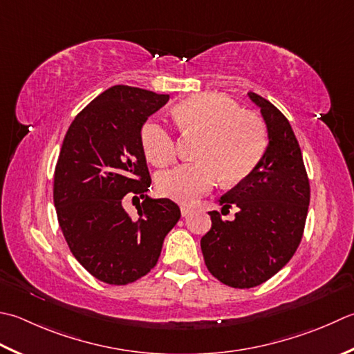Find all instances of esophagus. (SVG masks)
<instances>
[{"label": "esophagus", "instance_id": "obj_1", "mask_svg": "<svg viewBox=\"0 0 354 354\" xmlns=\"http://www.w3.org/2000/svg\"><path fill=\"white\" fill-rule=\"evenodd\" d=\"M192 210H193V209H192L190 205H185V204L181 205V214H183V216H187V214H189Z\"/></svg>", "mask_w": 354, "mask_h": 354}]
</instances>
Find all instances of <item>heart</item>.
<instances>
[{
    "label": "heart",
    "instance_id": "b5f03b06",
    "mask_svg": "<svg viewBox=\"0 0 354 354\" xmlns=\"http://www.w3.org/2000/svg\"><path fill=\"white\" fill-rule=\"evenodd\" d=\"M176 126L184 133H195L201 141L198 161L181 164L158 176V189L179 203H193L216 184H236L258 167L268 147L264 121L242 112L236 102L223 96H199L179 102L173 110ZM145 158L165 167L176 155L175 138L161 122L150 120L141 129Z\"/></svg>",
    "mask_w": 354,
    "mask_h": 354
}]
</instances>
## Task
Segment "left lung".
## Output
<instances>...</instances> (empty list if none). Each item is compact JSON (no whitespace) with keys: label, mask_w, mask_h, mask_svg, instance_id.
<instances>
[{"label":"left lung","mask_w":354,"mask_h":354,"mask_svg":"<svg viewBox=\"0 0 354 354\" xmlns=\"http://www.w3.org/2000/svg\"><path fill=\"white\" fill-rule=\"evenodd\" d=\"M268 130V147L250 175L219 199L238 207L233 221L210 212L212 228L201 239L209 272L228 287L252 288L268 281L301 244L310 204V181L295 131L272 102L253 92Z\"/></svg>","instance_id":"1"}]
</instances>
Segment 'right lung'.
<instances>
[{"instance_id": "1", "label": "right lung", "mask_w": 354, "mask_h": 354, "mask_svg": "<svg viewBox=\"0 0 354 354\" xmlns=\"http://www.w3.org/2000/svg\"><path fill=\"white\" fill-rule=\"evenodd\" d=\"M169 95L113 86L75 116L53 176V203L68 248L87 272L127 286L156 266L164 238L181 218L167 198L151 199L141 129ZM127 192L145 198L138 216L123 210Z\"/></svg>"}]
</instances>
